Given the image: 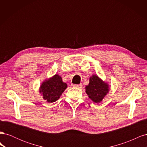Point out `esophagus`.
Listing matches in <instances>:
<instances>
[{"instance_id":"34e87169","label":"esophagus","mask_w":147,"mask_h":147,"mask_svg":"<svg viewBox=\"0 0 147 147\" xmlns=\"http://www.w3.org/2000/svg\"><path fill=\"white\" fill-rule=\"evenodd\" d=\"M73 87H75V88H81L82 86V84H72Z\"/></svg>"}]
</instances>
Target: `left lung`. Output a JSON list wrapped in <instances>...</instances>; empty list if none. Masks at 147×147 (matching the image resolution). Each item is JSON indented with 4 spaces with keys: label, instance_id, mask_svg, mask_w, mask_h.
<instances>
[{
    "label": "left lung",
    "instance_id": "8db88e82",
    "mask_svg": "<svg viewBox=\"0 0 147 147\" xmlns=\"http://www.w3.org/2000/svg\"><path fill=\"white\" fill-rule=\"evenodd\" d=\"M86 93L95 103H100L109 92V84L104 82L97 75H92L90 83L85 87Z\"/></svg>",
    "mask_w": 147,
    "mask_h": 147
}]
</instances>
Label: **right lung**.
<instances>
[{
	"label": "right lung",
	"instance_id": "1",
	"mask_svg": "<svg viewBox=\"0 0 147 147\" xmlns=\"http://www.w3.org/2000/svg\"><path fill=\"white\" fill-rule=\"evenodd\" d=\"M67 87V83L63 82L61 77L56 74L43 82L40 86L39 92L43 96L44 100L52 103L59 99Z\"/></svg>",
	"mask_w": 147,
	"mask_h": 147
}]
</instances>
